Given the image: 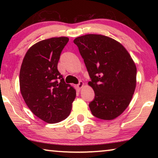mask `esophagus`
I'll return each instance as SVG.
<instances>
[{
    "label": "esophagus",
    "instance_id": "obj_1",
    "mask_svg": "<svg viewBox=\"0 0 158 158\" xmlns=\"http://www.w3.org/2000/svg\"><path fill=\"white\" fill-rule=\"evenodd\" d=\"M77 88H79V89H81V88L84 86V83H83V82H82V81H80L79 83L77 85Z\"/></svg>",
    "mask_w": 158,
    "mask_h": 158
}]
</instances>
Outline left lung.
Here are the masks:
<instances>
[{
  "mask_svg": "<svg viewBox=\"0 0 158 158\" xmlns=\"http://www.w3.org/2000/svg\"><path fill=\"white\" fill-rule=\"evenodd\" d=\"M91 81L95 98L89 103L93 115L112 120L128 107L137 84V68L131 55L117 41L101 34L75 38Z\"/></svg>",
  "mask_w": 158,
  "mask_h": 158,
  "instance_id": "obj_1",
  "label": "left lung"
}]
</instances>
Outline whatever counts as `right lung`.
<instances>
[{"mask_svg":"<svg viewBox=\"0 0 158 158\" xmlns=\"http://www.w3.org/2000/svg\"><path fill=\"white\" fill-rule=\"evenodd\" d=\"M69 39L52 37L28 49L19 73L21 94L34 115L49 124L70 115L76 96L73 86L64 83L57 70L60 54Z\"/></svg>","mask_w":158,"mask_h":158,"instance_id":"right-lung-1","label":"right lung"}]
</instances>
